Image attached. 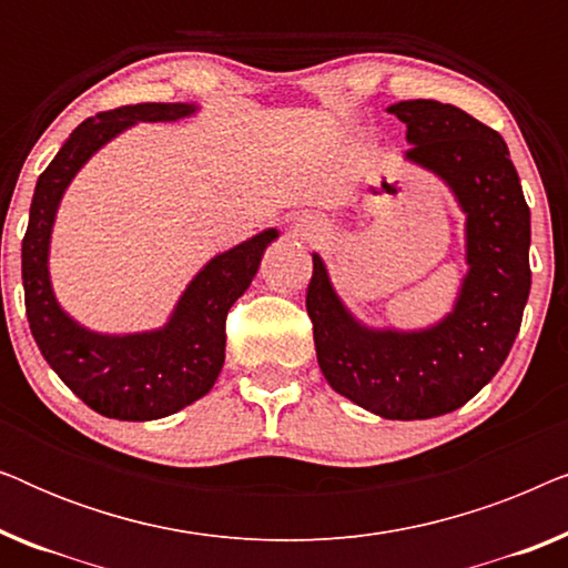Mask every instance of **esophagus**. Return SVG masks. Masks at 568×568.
Returning a JSON list of instances; mask_svg holds the SVG:
<instances>
[{
	"instance_id": "1",
	"label": "esophagus",
	"mask_w": 568,
	"mask_h": 568,
	"mask_svg": "<svg viewBox=\"0 0 568 568\" xmlns=\"http://www.w3.org/2000/svg\"><path fill=\"white\" fill-rule=\"evenodd\" d=\"M292 235L300 240H321L325 235V222L317 216L302 214L292 220Z\"/></svg>"
}]
</instances>
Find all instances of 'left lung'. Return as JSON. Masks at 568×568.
Listing matches in <instances>:
<instances>
[{"instance_id":"1","label":"left lung","mask_w":568,"mask_h":568,"mask_svg":"<svg viewBox=\"0 0 568 568\" xmlns=\"http://www.w3.org/2000/svg\"><path fill=\"white\" fill-rule=\"evenodd\" d=\"M408 162L429 170L465 214V263L455 305L426 328H372L333 290L313 253L307 315L323 377L338 395L393 422L460 408L491 383L515 344L530 294V209L504 139L460 108L403 100Z\"/></svg>"}]
</instances>
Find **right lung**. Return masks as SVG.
I'll list each match as a JSON object with an SVG mask.
<instances>
[{"label":"right lung","mask_w":568,"mask_h":568,"mask_svg":"<svg viewBox=\"0 0 568 568\" xmlns=\"http://www.w3.org/2000/svg\"><path fill=\"white\" fill-rule=\"evenodd\" d=\"M196 103H139L98 113L77 126L36 183L22 237L26 313L43 359L100 416L154 422L204 398L224 364V321L278 237L268 227L214 255L178 297L168 323L139 333H98L77 323L53 294L49 253L53 222L74 175L98 150L136 123L189 119Z\"/></svg>","instance_id":"obj_1"}]
</instances>
